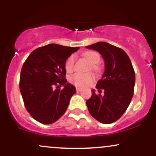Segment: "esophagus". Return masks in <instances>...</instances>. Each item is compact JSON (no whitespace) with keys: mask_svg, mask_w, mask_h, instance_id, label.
Returning <instances> with one entry per match:
<instances>
[{"mask_svg":"<svg viewBox=\"0 0 156 156\" xmlns=\"http://www.w3.org/2000/svg\"><path fill=\"white\" fill-rule=\"evenodd\" d=\"M81 90H82V88H80V87H77V88H76V92H79Z\"/></svg>","mask_w":156,"mask_h":156,"instance_id":"34e87169","label":"esophagus"}]
</instances>
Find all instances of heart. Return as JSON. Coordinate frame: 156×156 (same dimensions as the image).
<instances>
[{"label":"heart","mask_w":156,"mask_h":156,"mask_svg":"<svg viewBox=\"0 0 156 156\" xmlns=\"http://www.w3.org/2000/svg\"><path fill=\"white\" fill-rule=\"evenodd\" d=\"M84 56L92 64V69H96V66L94 64H98L100 62V59H101L100 55L97 52L89 51L84 53ZM76 60V57L75 55H69L67 58L64 67H65V69L67 72H71L74 69ZM94 80V76L92 73L82 74V73H77L69 77V81L77 87H85V86L89 85V83H92Z\"/></svg>","instance_id":"1"}]
</instances>
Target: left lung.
I'll use <instances>...</instances> for the list:
<instances>
[{
	"mask_svg": "<svg viewBox=\"0 0 156 156\" xmlns=\"http://www.w3.org/2000/svg\"><path fill=\"white\" fill-rule=\"evenodd\" d=\"M99 52L105 62V72L97 83L99 94L92 90L87 101L91 115L103 124L114 122L130 105L133 95L135 72L127 53L121 48L104 42L86 47ZM105 92L101 94V90Z\"/></svg>",
	"mask_w": 156,
	"mask_h": 156,
	"instance_id": "1",
	"label": "left lung"
}]
</instances>
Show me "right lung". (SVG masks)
Listing matches in <instances>:
<instances>
[{
  "label": "right lung",
  "mask_w": 156,
  "mask_h": 156,
  "mask_svg": "<svg viewBox=\"0 0 156 156\" xmlns=\"http://www.w3.org/2000/svg\"><path fill=\"white\" fill-rule=\"evenodd\" d=\"M78 48L49 44L35 49L25 61L20 90L27 112L39 122L52 124L67 110L76 87L67 83L64 64Z\"/></svg>",
  "instance_id": "add662e5"
}]
</instances>
